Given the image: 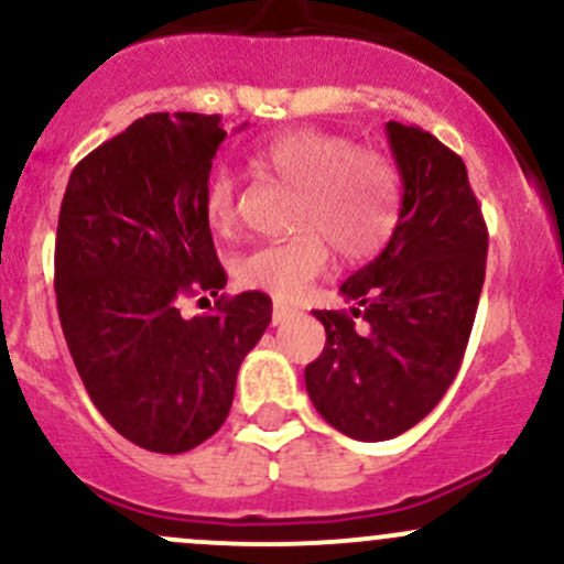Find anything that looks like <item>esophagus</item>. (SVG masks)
I'll return each instance as SVG.
<instances>
[{
	"mask_svg": "<svg viewBox=\"0 0 564 564\" xmlns=\"http://www.w3.org/2000/svg\"><path fill=\"white\" fill-rule=\"evenodd\" d=\"M292 315H294V307L283 305V302H275V305H272V326L286 324V321L292 318Z\"/></svg>",
	"mask_w": 564,
	"mask_h": 564,
	"instance_id": "34e87169",
	"label": "esophagus"
}]
</instances>
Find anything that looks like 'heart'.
Masks as SVG:
<instances>
[{
  "label": "heart",
  "instance_id": "1",
  "mask_svg": "<svg viewBox=\"0 0 564 564\" xmlns=\"http://www.w3.org/2000/svg\"><path fill=\"white\" fill-rule=\"evenodd\" d=\"M253 165L300 192L296 232L240 253L232 264L240 286L296 300L329 264V243L343 259H367L391 238L399 176L386 154L356 150L348 135L292 128L262 141ZM203 216L216 235H230L238 225V184L225 165L208 173Z\"/></svg>",
  "mask_w": 564,
  "mask_h": 564
}]
</instances>
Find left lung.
Masks as SVG:
<instances>
[{"instance_id":"1","label":"left lung","mask_w":564,"mask_h":564,"mask_svg":"<svg viewBox=\"0 0 564 564\" xmlns=\"http://www.w3.org/2000/svg\"><path fill=\"white\" fill-rule=\"evenodd\" d=\"M401 208L380 257L339 286L348 313L313 311L324 352L305 367L321 417L358 442L410 431L442 401L471 337L487 227L463 160L423 128L388 122Z\"/></svg>"}]
</instances>
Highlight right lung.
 <instances>
[{"label": "right lung", "instance_id": "right-lung-1", "mask_svg": "<svg viewBox=\"0 0 564 564\" xmlns=\"http://www.w3.org/2000/svg\"><path fill=\"white\" fill-rule=\"evenodd\" d=\"M225 135L219 115L141 117L79 160L61 203L55 300L74 367L111 429L150 453H187L221 429L272 318L262 292L221 294L195 319L177 311L227 283L203 216Z\"/></svg>", "mask_w": 564, "mask_h": 564}]
</instances>
